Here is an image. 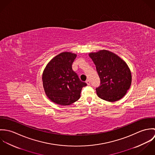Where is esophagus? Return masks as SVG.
Returning a JSON list of instances; mask_svg holds the SVG:
<instances>
[{"label": "esophagus", "instance_id": "obj_1", "mask_svg": "<svg viewBox=\"0 0 155 155\" xmlns=\"http://www.w3.org/2000/svg\"><path fill=\"white\" fill-rule=\"evenodd\" d=\"M86 83L88 85H90V81H89V80H87V81H86Z\"/></svg>", "mask_w": 155, "mask_h": 155}]
</instances>
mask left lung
<instances>
[{"label":"left lung","instance_id":"left-lung-1","mask_svg":"<svg viewBox=\"0 0 155 155\" xmlns=\"http://www.w3.org/2000/svg\"><path fill=\"white\" fill-rule=\"evenodd\" d=\"M89 56L101 80L100 86L96 88L98 97L109 102L124 97L132 82L131 70L125 61L114 53L104 49L91 52Z\"/></svg>","mask_w":155,"mask_h":155}]
</instances>
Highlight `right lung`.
I'll list each match as a JSON object with an SVG mask.
<instances>
[{
    "label": "right lung",
    "mask_w": 155,
    "mask_h": 155,
    "mask_svg": "<svg viewBox=\"0 0 155 155\" xmlns=\"http://www.w3.org/2000/svg\"><path fill=\"white\" fill-rule=\"evenodd\" d=\"M77 55L63 52L54 57L45 68L42 74L45 94L52 102L68 106L78 101L82 89L87 86L72 69Z\"/></svg>",
    "instance_id": "1"
}]
</instances>
